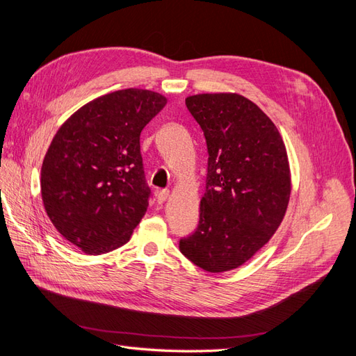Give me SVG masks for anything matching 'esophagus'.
Instances as JSON below:
<instances>
[{"label": "esophagus", "mask_w": 356, "mask_h": 356, "mask_svg": "<svg viewBox=\"0 0 356 356\" xmlns=\"http://www.w3.org/2000/svg\"><path fill=\"white\" fill-rule=\"evenodd\" d=\"M156 197L159 203H163L169 197V191L168 190H157L156 191Z\"/></svg>", "instance_id": "esophagus-1"}]
</instances>
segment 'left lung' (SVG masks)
<instances>
[{
    "instance_id": "obj_1",
    "label": "left lung",
    "mask_w": 356,
    "mask_h": 356,
    "mask_svg": "<svg viewBox=\"0 0 356 356\" xmlns=\"http://www.w3.org/2000/svg\"><path fill=\"white\" fill-rule=\"evenodd\" d=\"M186 105L209 157L197 229L179 241V251L207 272L233 270L284 220L291 195L286 148L270 118L242 95H193Z\"/></svg>"
}]
</instances>
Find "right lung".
<instances>
[{"instance_id":"1","label":"right lung","mask_w":356,"mask_h":356,"mask_svg":"<svg viewBox=\"0 0 356 356\" xmlns=\"http://www.w3.org/2000/svg\"><path fill=\"white\" fill-rule=\"evenodd\" d=\"M160 93L117 90L63 123L41 166V197L56 230L90 255L124 245L145 215L139 136L166 105Z\"/></svg>"}]
</instances>
